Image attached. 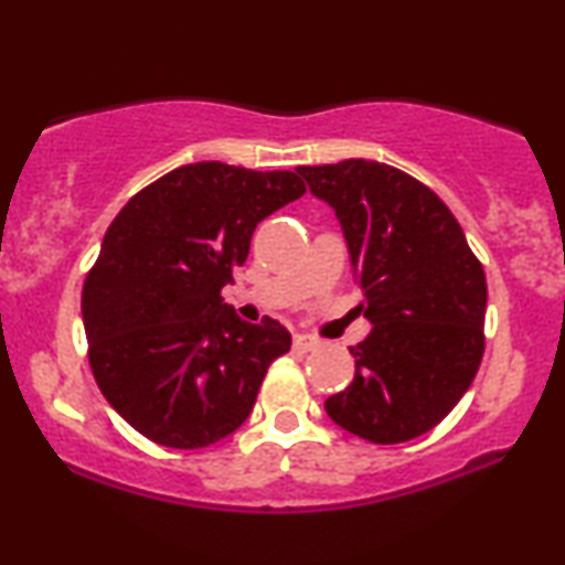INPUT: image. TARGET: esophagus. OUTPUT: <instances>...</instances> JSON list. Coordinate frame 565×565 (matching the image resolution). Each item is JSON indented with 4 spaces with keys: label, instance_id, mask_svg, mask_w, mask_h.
<instances>
[{
    "label": "esophagus",
    "instance_id": "34e87169",
    "mask_svg": "<svg viewBox=\"0 0 565 565\" xmlns=\"http://www.w3.org/2000/svg\"><path fill=\"white\" fill-rule=\"evenodd\" d=\"M292 347H296L298 352H311L319 347V339L311 337V334H296L292 337Z\"/></svg>",
    "mask_w": 565,
    "mask_h": 565
}]
</instances>
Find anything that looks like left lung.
I'll list each match as a JSON object with an SVG mask.
<instances>
[{"instance_id": "1", "label": "left lung", "mask_w": 565, "mask_h": 565, "mask_svg": "<svg viewBox=\"0 0 565 565\" xmlns=\"http://www.w3.org/2000/svg\"><path fill=\"white\" fill-rule=\"evenodd\" d=\"M342 223L373 323L350 347L354 381L327 398L339 427L398 445L437 427L483 358L486 275L460 223L427 184L367 159L298 167Z\"/></svg>"}]
</instances>
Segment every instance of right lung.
I'll return each mask as SVG.
<instances>
[{"instance_id":"1","label":"right lung","mask_w":565,"mask_h":565,"mask_svg":"<svg viewBox=\"0 0 565 565\" xmlns=\"http://www.w3.org/2000/svg\"><path fill=\"white\" fill-rule=\"evenodd\" d=\"M306 192L296 172L198 161L159 177L115 215L82 288L92 375L151 443L200 450L246 422L290 331L246 323L221 290L259 221Z\"/></svg>"}]
</instances>
